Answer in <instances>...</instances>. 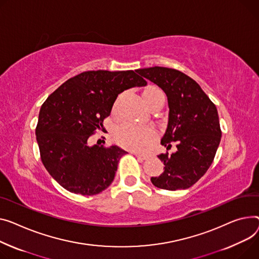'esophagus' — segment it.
<instances>
[{
	"instance_id": "1",
	"label": "esophagus",
	"mask_w": 259,
	"mask_h": 259,
	"mask_svg": "<svg viewBox=\"0 0 259 259\" xmlns=\"http://www.w3.org/2000/svg\"><path fill=\"white\" fill-rule=\"evenodd\" d=\"M133 154L135 155L136 157H139V158H141L143 160H146V159L149 158V155H146V154H141V153H136V152H134Z\"/></svg>"
}]
</instances>
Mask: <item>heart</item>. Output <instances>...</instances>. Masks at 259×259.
<instances>
[{
  "label": "heart",
  "mask_w": 259,
  "mask_h": 259,
  "mask_svg": "<svg viewBox=\"0 0 259 259\" xmlns=\"http://www.w3.org/2000/svg\"><path fill=\"white\" fill-rule=\"evenodd\" d=\"M145 104L163 98V93L156 86H148L143 93ZM113 139L117 145L131 151H144L148 149L153 142L156 140V131L149 126H136L126 123L118 126L114 133Z\"/></svg>",
  "instance_id": "b5f03b06"
}]
</instances>
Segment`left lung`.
Wrapping results in <instances>:
<instances>
[{"label": "left lung", "mask_w": 259, "mask_h": 259, "mask_svg": "<svg viewBox=\"0 0 259 259\" xmlns=\"http://www.w3.org/2000/svg\"><path fill=\"white\" fill-rule=\"evenodd\" d=\"M165 93L168 120L161 145L176 152L158 155L163 173L152 177V183L167 191L193 186L211 165L221 142V128L215 105L200 85L174 68L153 66L136 70Z\"/></svg>", "instance_id": "obj_1"}]
</instances>
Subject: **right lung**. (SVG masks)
<instances>
[{
  "mask_svg": "<svg viewBox=\"0 0 259 259\" xmlns=\"http://www.w3.org/2000/svg\"><path fill=\"white\" fill-rule=\"evenodd\" d=\"M135 72H83L60 85L41 105L35 130L40 158L66 191L94 196L113 181L127 152L117 146L91 147L88 141L104 127L120 93L147 84Z\"/></svg>",
  "mask_w": 259,
  "mask_h": 259,
  "instance_id": "obj_1",
  "label": "right lung"
}]
</instances>
